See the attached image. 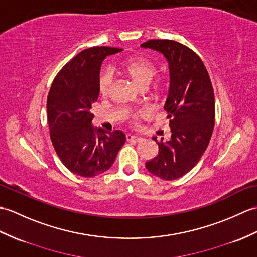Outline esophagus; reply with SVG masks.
<instances>
[{
	"label": "esophagus",
	"mask_w": 257,
	"mask_h": 257,
	"mask_svg": "<svg viewBox=\"0 0 257 257\" xmlns=\"http://www.w3.org/2000/svg\"><path fill=\"white\" fill-rule=\"evenodd\" d=\"M126 138H127L128 141H135V142H139V141L142 140L141 137L136 136V135H131V134H128V135L126 136Z\"/></svg>",
	"instance_id": "obj_1"
}]
</instances>
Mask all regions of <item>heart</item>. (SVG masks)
Wrapping results in <instances>:
<instances>
[{"label": "heart", "mask_w": 257, "mask_h": 257, "mask_svg": "<svg viewBox=\"0 0 257 257\" xmlns=\"http://www.w3.org/2000/svg\"><path fill=\"white\" fill-rule=\"evenodd\" d=\"M120 70L140 89H147L158 72L156 64L143 58L128 59V60L121 64ZM111 83L112 74L110 71L108 69L101 70L98 76V92L101 96H107L109 94ZM163 89L164 82L159 81L156 87H154V91H156V93H161ZM138 118L139 114L131 115V120H133V122L138 120Z\"/></svg>", "instance_id": "heart-1"}]
</instances>
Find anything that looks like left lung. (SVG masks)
<instances>
[{
	"label": "left lung",
	"instance_id": "1",
	"mask_svg": "<svg viewBox=\"0 0 257 257\" xmlns=\"http://www.w3.org/2000/svg\"><path fill=\"white\" fill-rule=\"evenodd\" d=\"M142 48L157 50L170 67V89L164 109L170 118L171 139L157 141L159 154L146 163L162 180H176L199 162L214 127V94L209 74L199 56L174 40L151 39Z\"/></svg>",
	"mask_w": 257,
	"mask_h": 257
}]
</instances>
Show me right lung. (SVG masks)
I'll use <instances>...</instances> for the list:
<instances>
[{
  "label": "right lung",
  "instance_id": "add662e5",
  "mask_svg": "<svg viewBox=\"0 0 257 257\" xmlns=\"http://www.w3.org/2000/svg\"><path fill=\"white\" fill-rule=\"evenodd\" d=\"M122 49L92 47L81 51L60 70L47 98L52 146L69 171L93 177L108 170L126 141L120 130L103 133L92 126V106L98 98L100 65Z\"/></svg>",
  "mask_w": 257,
  "mask_h": 257
}]
</instances>
